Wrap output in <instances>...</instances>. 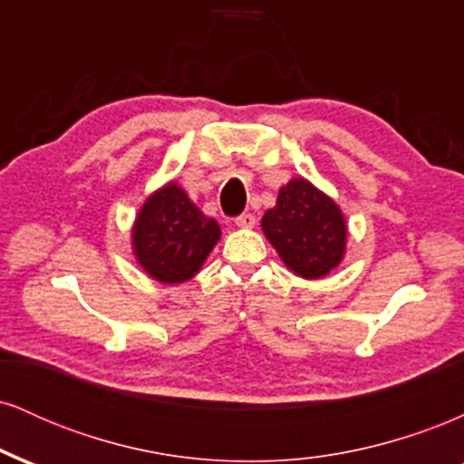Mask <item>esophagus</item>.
I'll return each instance as SVG.
<instances>
[{
  "label": "esophagus",
  "mask_w": 464,
  "mask_h": 464,
  "mask_svg": "<svg viewBox=\"0 0 464 464\" xmlns=\"http://www.w3.org/2000/svg\"><path fill=\"white\" fill-rule=\"evenodd\" d=\"M236 225L242 227V228L255 227V216H253V214H242V216H237V218H236Z\"/></svg>",
  "instance_id": "34e87169"
}]
</instances>
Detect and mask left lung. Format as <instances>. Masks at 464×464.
<instances>
[{
    "instance_id": "obj_1",
    "label": "left lung",
    "mask_w": 464,
    "mask_h": 464,
    "mask_svg": "<svg viewBox=\"0 0 464 464\" xmlns=\"http://www.w3.org/2000/svg\"><path fill=\"white\" fill-rule=\"evenodd\" d=\"M264 236L303 279H323L343 262L347 222L335 202L310 180L292 179L262 218Z\"/></svg>"
}]
</instances>
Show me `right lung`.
Instances as JSON below:
<instances>
[{
    "label": "right lung",
    "instance_id": "obj_1",
    "mask_svg": "<svg viewBox=\"0 0 464 464\" xmlns=\"http://www.w3.org/2000/svg\"><path fill=\"white\" fill-rule=\"evenodd\" d=\"M218 239L220 225L202 214L174 180L148 196L132 225V253L141 268L161 284L191 279Z\"/></svg>",
    "mask_w": 464,
    "mask_h": 464
}]
</instances>
